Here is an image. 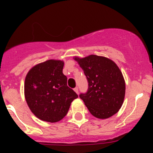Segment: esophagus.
<instances>
[{
    "instance_id": "esophagus-1",
    "label": "esophagus",
    "mask_w": 153,
    "mask_h": 153,
    "mask_svg": "<svg viewBox=\"0 0 153 153\" xmlns=\"http://www.w3.org/2000/svg\"><path fill=\"white\" fill-rule=\"evenodd\" d=\"M74 90L76 92V93H77V94H78V93H79V90H78V87H76V88H74Z\"/></svg>"
}]
</instances>
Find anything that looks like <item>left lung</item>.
<instances>
[{
  "instance_id": "8db88e82",
  "label": "left lung",
  "mask_w": 153,
  "mask_h": 153,
  "mask_svg": "<svg viewBox=\"0 0 153 153\" xmlns=\"http://www.w3.org/2000/svg\"><path fill=\"white\" fill-rule=\"evenodd\" d=\"M88 80V90L79 97L93 117L107 119L120 110L124 101L126 83L117 63L107 57L74 56Z\"/></svg>"
}]
</instances>
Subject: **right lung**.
I'll return each instance as SVG.
<instances>
[{
	"label": "right lung",
	"mask_w": 153,
	"mask_h": 153,
	"mask_svg": "<svg viewBox=\"0 0 153 153\" xmlns=\"http://www.w3.org/2000/svg\"><path fill=\"white\" fill-rule=\"evenodd\" d=\"M64 62L48 60L33 66L24 81V97L30 111L42 121L56 123L68 113L70 104L78 97L67 86L63 74Z\"/></svg>",
	"instance_id": "1"
}]
</instances>
